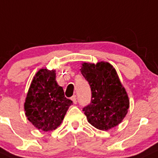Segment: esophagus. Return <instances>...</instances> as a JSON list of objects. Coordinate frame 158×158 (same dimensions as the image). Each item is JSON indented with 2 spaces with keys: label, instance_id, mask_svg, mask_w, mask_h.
<instances>
[{
  "label": "esophagus",
  "instance_id": "34e87169",
  "mask_svg": "<svg viewBox=\"0 0 158 158\" xmlns=\"http://www.w3.org/2000/svg\"><path fill=\"white\" fill-rule=\"evenodd\" d=\"M71 100L73 101V102L74 104H76V103H77V98H76V95L73 96L72 98H71Z\"/></svg>",
  "mask_w": 158,
  "mask_h": 158
}]
</instances>
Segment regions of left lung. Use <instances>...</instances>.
Returning <instances> with one entry per match:
<instances>
[{
	"mask_svg": "<svg viewBox=\"0 0 158 158\" xmlns=\"http://www.w3.org/2000/svg\"><path fill=\"white\" fill-rule=\"evenodd\" d=\"M80 71L92 91L91 103L83 108L88 122L100 130L117 127L127 114L129 100L115 68L104 61L84 62Z\"/></svg>",
	"mask_w": 158,
	"mask_h": 158,
	"instance_id": "obj_1",
	"label": "left lung"
}]
</instances>
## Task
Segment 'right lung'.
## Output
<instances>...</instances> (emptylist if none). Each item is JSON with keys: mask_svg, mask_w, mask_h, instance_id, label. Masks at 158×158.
<instances>
[{"mask_svg": "<svg viewBox=\"0 0 158 158\" xmlns=\"http://www.w3.org/2000/svg\"><path fill=\"white\" fill-rule=\"evenodd\" d=\"M55 72L47 68L39 69L33 77L24 103L28 120L44 132L57 129L73 104L56 82Z\"/></svg>", "mask_w": 158, "mask_h": 158, "instance_id": "add662e5", "label": "right lung"}]
</instances>
